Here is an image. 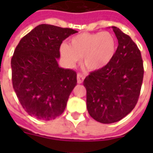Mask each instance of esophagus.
Masks as SVG:
<instances>
[{
  "mask_svg": "<svg viewBox=\"0 0 153 153\" xmlns=\"http://www.w3.org/2000/svg\"><path fill=\"white\" fill-rule=\"evenodd\" d=\"M84 79H85V76H84L83 74H81V73H78V74H77V81H78V83H82Z\"/></svg>",
  "mask_w": 153,
  "mask_h": 153,
  "instance_id": "34e87169",
  "label": "esophagus"
}]
</instances>
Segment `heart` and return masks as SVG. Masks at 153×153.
I'll list each match as a JSON object with an SVG mask.
<instances>
[{"mask_svg":"<svg viewBox=\"0 0 153 153\" xmlns=\"http://www.w3.org/2000/svg\"><path fill=\"white\" fill-rule=\"evenodd\" d=\"M116 49V38L111 32H84L73 37L70 45L62 44L60 54L70 66L82 57V64L87 69L98 71L109 64Z\"/></svg>","mask_w":153,"mask_h":153,"instance_id":"b5f03b06","label":"heart"}]
</instances>
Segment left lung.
Here are the masks:
<instances>
[{"label": "left lung", "instance_id": "1", "mask_svg": "<svg viewBox=\"0 0 153 153\" xmlns=\"http://www.w3.org/2000/svg\"><path fill=\"white\" fill-rule=\"evenodd\" d=\"M112 28L118 40L113 59L102 69L91 72L83 82L88 113L103 124L120 121L134 109L144 77L137 44L118 27Z\"/></svg>", "mask_w": 153, "mask_h": 153}]
</instances>
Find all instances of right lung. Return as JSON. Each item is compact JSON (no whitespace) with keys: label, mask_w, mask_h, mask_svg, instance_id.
Segmentation results:
<instances>
[{"label":"right lung","mask_w":153,"mask_h":153,"mask_svg":"<svg viewBox=\"0 0 153 153\" xmlns=\"http://www.w3.org/2000/svg\"><path fill=\"white\" fill-rule=\"evenodd\" d=\"M78 32L67 27L39 25L20 39L11 59L13 86L27 114L50 121L60 116L77 85L73 70L59 67L62 41Z\"/></svg>","instance_id":"1"}]
</instances>
